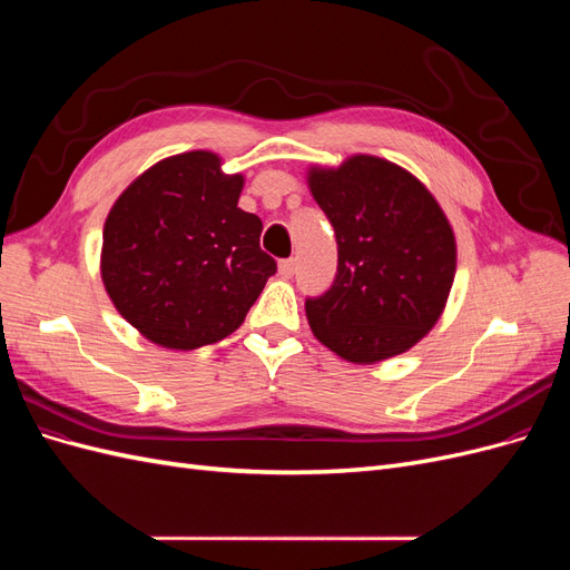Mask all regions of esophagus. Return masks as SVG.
Masks as SVG:
<instances>
[{
    "label": "esophagus",
    "instance_id": "34e87169",
    "mask_svg": "<svg viewBox=\"0 0 570 570\" xmlns=\"http://www.w3.org/2000/svg\"><path fill=\"white\" fill-rule=\"evenodd\" d=\"M295 268H297L295 258H283V262L278 264V271H281L283 278H292V275H295Z\"/></svg>",
    "mask_w": 570,
    "mask_h": 570
}]
</instances>
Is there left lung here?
Returning a JSON list of instances; mask_svg holds the SVG:
<instances>
[{
  "label": "left lung",
  "instance_id": "obj_1",
  "mask_svg": "<svg viewBox=\"0 0 570 570\" xmlns=\"http://www.w3.org/2000/svg\"><path fill=\"white\" fill-rule=\"evenodd\" d=\"M308 187L337 239L331 289L304 304L314 335L354 364L406 352L438 323L454 283L450 220L404 168L366 154L314 168Z\"/></svg>",
  "mask_w": 570,
  "mask_h": 570
}]
</instances>
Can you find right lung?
<instances>
[{"label":"right lung","instance_id":"right-lung-1","mask_svg":"<svg viewBox=\"0 0 570 570\" xmlns=\"http://www.w3.org/2000/svg\"><path fill=\"white\" fill-rule=\"evenodd\" d=\"M243 176L212 151L151 166L105 223L101 281L118 314L168 350H197L243 325L275 258L262 218L237 206Z\"/></svg>","mask_w":570,"mask_h":570}]
</instances>
